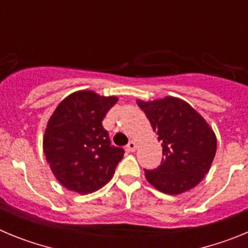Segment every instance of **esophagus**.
Here are the masks:
<instances>
[{"label":"esophagus","mask_w":248,"mask_h":248,"mask_svg":"<svg viewBox=\"0 0 248 248\" xmlns=\"http://www.w3.org/2000/svg\"><path fill=\"white\" fill-rule=\"evenodd\" d=\"M137 146H138V144L135 143V141H130V143L126 145V150H128V151H135V150H137Z\"/></svg>","instance_id":"obj_1"}]
</instances>
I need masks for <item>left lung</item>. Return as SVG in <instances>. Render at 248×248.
<instances>
[{"mask_svg":"<svg viewBox=\"0 0 248 248\" xmlns=\"http://www.w3.org/2000/svg\"><path fill=\"white\" fill-rule=\"evenodd\" d=\"M163 146L161 165L144 170L148 183L168 195L189 191L201 183L214 161L217 140L202 115L176 97L137 100Z\"/></svg>","mask_w":248,"mask_h":248,"instance_id":"left-lung-1","label":"left lung"}]
</instances>
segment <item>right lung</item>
I'll list each match as a JSON object with an SVG mask.
<instances>
[{
	"instance_id": "obj_1",
	"label": "right lung",
	"mask_w": 248,
	"mask_h": 248,
	"mask_svg": "<svg viewBox=\"0 0 248 248\" xmlns=\"http://www.w3.org/2000/svg\"><path fill=\"white\" fill-rule=\"evenodd\" d=\"M118 97L78 91L59 103L43 135V153L57 180L65 189L87 195L109 183L124 156L110 145L103 119Z\"/></svg>"
}]
</instances>
